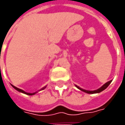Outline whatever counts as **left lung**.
<instances>
[{"label":"left lung","mask_w":125,"mask_h":125,"mask_svg":"<svg viewBox=\"0 0 125 125\" xmlns=\"http://www.w3.org/2000/svg\"><path fill=\"white\" fill-rule=\"evenodd\" d=\"M111 82H112V80H110V81L107 82H106V83H105L102 86L100 87V88H98V89L96 90H86L82 89V88H80V87L78 86H76H76L77 87L79 90H82V91H83V92H86V93H88V94H96V93H99V92H102V91H103L104 90L106 89V88L109 86V84L111 83Z\"/></svg>","instance_id":"obj_1"}]
</instances>
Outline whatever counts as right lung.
I'll list each match as a JSON object with an SVG mask.
<instances>
[{
    "mask_svg": "<svg viewBox=\"0 0 125 125\" xmlns=\"http://www.w3.org/2000/svg\"><path fill=\"white\" fill-rule=\"evenodd\" d=\"M11 86H12L13 87V88H15V90H17V91H19V92H22V93H23V94H27V95H30V96H31V95H34V94H36V93H37V92H34V93H28V92H25V91H24V90H23L20 89V88H17V87H15V86H13V85H12V84H11ZM45 88H46V86L43 87V88H41V90H42L45 89Z\"/></svg>",
    "mask_w": 125,
    "mask_h": 125,
    "instance_id": "obj_1",
    "label": "right lung"
}]
</instances>
